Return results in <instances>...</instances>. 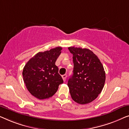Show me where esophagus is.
<instances>
[{
  "label": "esophagus",
  "mask_w": 129,
  "mask_h": 129,
  "mask_svg": "<svg viewBox=\"0 0 129 129\" xmlns=\"http://www.w3.org/2000/svg\"><path fill=\"white\" fill-rule=\"evenodd\" d=\"M62 79H63V81H65V80H66V78H67V75L66 74H64V75H62Z\"/></svg>",
  "instance_id": "obj_1"
}]
</instances>
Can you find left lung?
Wrapping results in <instances>:
<instances>
[{
  "instance_id": "left-lung-1",
  "label": "left lung",
  "mask_w": 129,
  "mask_h": 129,
  "mask_svg": "<svg viewBox=\"0 0 129 129\" xmlns=\"http://www.w3.org/2000/svg\"><path fill=\"white\" fill-rule=\"evenodd\" d=\"M73 55V75L68 86L72 99L81 105L91 102L98 96L104 86L106 75L98 57L87 48L68 47Z\"/></svg>"
}]
</instances>
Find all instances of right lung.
<instances>
[{
	"label": "right lung",
	"instance_id": "right-lung-1",
	"mask_svg": "<svg viewBox=\"0 0 129 129\" xmlns=\"http://www.w3.org/2000/svg\"><path fill=\"white\" fill-rule=\"evenodd\" d=\"M62 47L39 52L29 60L23 68V81L29 92L39 99H48L57 91L63 79L58 74L55 61Z\"/></svg>",
	"mask_w": 129,
	"mask_h": 129
}]
</instances>
